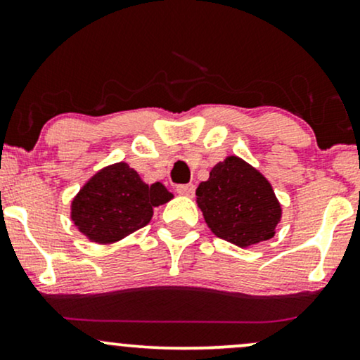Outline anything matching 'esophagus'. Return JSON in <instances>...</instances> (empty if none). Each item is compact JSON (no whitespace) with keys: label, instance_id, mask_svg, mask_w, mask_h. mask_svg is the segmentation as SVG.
I'll use <instances>...</instances> for the list:
<instances>
[{"label":"esophagus","instance_id":"esophagus-1","mask_svg":"<svg viewBox=\"0 0 360 360\" xmlns=\"http://www.w3.org/2000/svg\"><path fill=\"white\" fill-rule=\"evenodd\" d=\"M176 191H177V194H181V195H193L195 188H194V184H179V186H176Z\"/></svg>","mask_w":360,"mask_h":360}]
</instances>
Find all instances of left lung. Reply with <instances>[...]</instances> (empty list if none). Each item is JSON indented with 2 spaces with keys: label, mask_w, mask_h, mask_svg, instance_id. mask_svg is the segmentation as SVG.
I'll return each instance as SVG.
<instances>
[{
  "label": "left lung",
  "mask_w": 360,
  "mask_h": 360,
  "mask_svg": "<svg viewBox=\"0 0 360 360\" xmlns=\"http://www.w3.org/2000/svg\"><path fill=\"white\" fill-rule=\"evenodd\" d=\"M195 195L204 221L217 238L243 249L274 238L281 202L269 181L244 159L227 156L217 162Z\"/></svg>",
  "instance_id": "8db88e82"
}]
</instances>
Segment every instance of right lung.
<instances>
[{"mask_svg":"<svg viewBox=\"0 0 360 360\" xmlns=\"http://www.w3.org/2000/svg\"><path fill=\"white\" fill-rule=\"evenodd\" d=\"M172 198L165 184H146L121 161L86 181L71 201V221L91 243L112 244L149 224L153 207Z\"/></svg>","mask_w":360,"mask_h":360,"instance_id":"add662e5","label":"right lung"}]
</instances>
